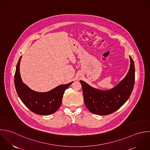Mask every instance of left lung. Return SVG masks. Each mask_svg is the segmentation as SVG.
I'll return each instance as SVG.
<instances>
[{"mask_svg": "<svg viewBox=\"0 0 150 150\" xmlns=\"http://www.w3.org/2000/svg\"><path fill=\"white\" fill-rule=\"evenodd\" d=\"M126 77L115 88L108 91L95 89L84 81H80L83 100L87 109L92 113L105 116L120 108L129 99L135 82V68L132 58Z\"/></svg>", "mask_w": 150, "mask_h": 150, "instance_id": "1", "label": "left lung"}]
</instances>
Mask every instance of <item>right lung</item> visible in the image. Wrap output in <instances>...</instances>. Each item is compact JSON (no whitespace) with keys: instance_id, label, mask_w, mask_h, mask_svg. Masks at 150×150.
Segmentation results:
<instances>
[{"instance_id":"right-lung-1","label":"right lung","mask_w":150,"mask_h":150,"mask_svg":"<svg viewBox=\"0 0 150 150\" xmlns=\"http://www.w3.org/2000/svg\"><path fill=\"white\" fill-rule=\"evenodd\" d=\"M19 58L14 74V85L17 95L22 102L33 112L40 115H49L55 113L60 107L65 91L73 82L61 85L47 92H38L31 90L21 79Z\"/></svg>"}]
</instances>
